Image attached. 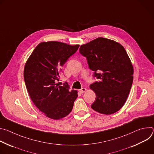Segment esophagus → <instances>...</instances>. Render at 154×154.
Here are the masks:
<instances>
[{"mask_svg":"<svg viewBox=\"0 0 154 154\" xmlns=\"http://www.w3.org/2000/svg\"><path fill=\"white\" fill-rule=\"evenodd\" d=\"M86 91V88H82L81 90H79V91H80L81 93H83L85 92Z\"/></svg>","mask_w":154,"mask_h":154,"instance_id":"esophagus-1","label":"esophagus"}]
</instances>
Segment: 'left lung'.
<instances>
[{
    "instance_id": "8db88e82",
    "label": "left lung",
    "mask_w": 154,
    "mask_h": 154,
    "mask_svg": "<svg viewBox=\"0 0 154 154\" xmlns=\"http://www.w3.org/2000/svg\"><path fill=\"white\" fill-rule=\"evenodd\" d=\"M79 52L100 80L90 86L96 95L91 108L106 115L117 112L128 97L134 79L133 65L126 51L119 42L99 37L81 45Z\"/></svg>"
}]
</instances>
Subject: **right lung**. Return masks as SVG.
I'll use <instances>...</instances> for the list:
<instances>
[{
	"mask_svg": "<svg viewBox=\"0 0 154 154\" xmlns=\"http://www.w3.org/2000/svg\"><path fill=\"white\" fill-rule=\"evenodd\" d=\"M80 45L58 41L41 42L27 60L24 71L26 86L35 106L46 116L58 120L72 111L77 90L60 86L56 80L61 68Z\"/></svg>",
	"mask_w": 154,
	"mask_h": 154,
	"instance_id": "add662e5",
	"label": "right lung"
}]
</instances>
